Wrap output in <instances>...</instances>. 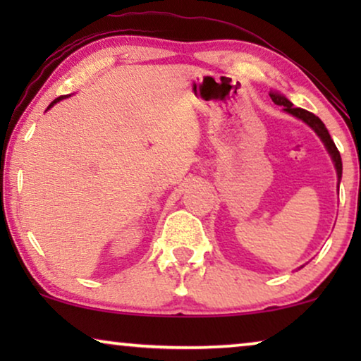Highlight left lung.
<instances>
[{
    "label": "left lung",
    "mask_w": 361,
    "mask_h": 361,
    "mask_svg": "<svg viewBox=\"0 0 361 361\" xmlns=\"http://www.w3.org/2000/svg\"><path fill=\"white\" fill-rule=\"evenodd\" d=\"M269 97L271 100H273L276 105L279 106H284L283 110L286 113H289V115H293L294 118H298V120L304 121L305 125H307L310 130H312L315 135H317L320 137V141L324 142L325 149H327V152L330 154V157H332V162L335 166V171H337V179H338V185H340V180H342V157H340V152L337 149V146H335V142L332 137H330L327 128H325V125L322 123V120H320L319 116H315L314 113H310L307 110H302V108H295L293 103H290L288 98H286L283 93L279 92H269ZM302 268V266H300Z\"/></svg>",
    "instance_id": "obj_1"
}]
</instances>
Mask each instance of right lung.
Returning a JSON list of instances; mask_svg holds the SVG:
<instances>
[{
  "instance_id": "obj_1",
  "label": "right lung",
  "mask_w": 361,
  "mask_h": 361,
  "mask_svg": "<svg viewBox=\"0 0 361 361\" xmlns=\"http://www.w3.org/2000/svg\"><path fill=\"white\" fill-rule=\"evenodd\" d=\"M67 97H68V95H62V97H59V98H56V100H54V102L51 103V105H49V106H47V110H51V108H52L54 105H56V103H59V102H61V100H63V98H67ZM47 110H46V111H47Z\"/></svg>"
}]
</instances>
